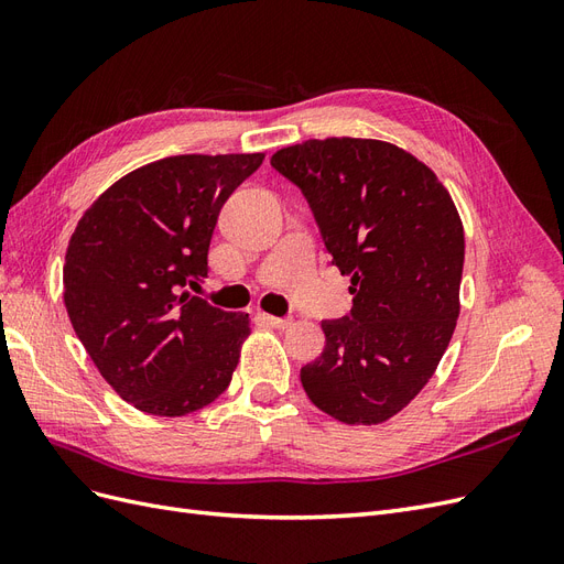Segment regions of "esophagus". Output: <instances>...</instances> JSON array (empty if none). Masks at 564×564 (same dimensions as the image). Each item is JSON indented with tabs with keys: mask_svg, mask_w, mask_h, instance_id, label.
<instances>
[{
	"mask_svg": "<svg viewBox=\"0 0 564 564\" xmlns=\"http://www.w3.org/2000/svg\"><path fill=\"white\" fill-rule=\"evenodd\" d=\"M261 319L272 329H289L294 324L292 317H275V315H261Z\"/></svg>",
	"mask_w": 564,
	"mask_h": 564,
	"instance_id": "obj_1",
	"label": "esophagus"
}]
</instances>
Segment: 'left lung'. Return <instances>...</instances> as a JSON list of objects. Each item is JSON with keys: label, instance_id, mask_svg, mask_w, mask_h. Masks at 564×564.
Here are the masks:
<instances>
[{"label": "left lung", "instance_id": "8db88e82", "mask_svg": "<svg viewBox=\"0 0 564 564\" xmlns=\"http://www.w3.org/2000/svg\"><path fill=\"white\" fill-rule=\"evenodd\" d=\"M308 199L322 242L350 275L352 308L324 319L327 344L301 369L322 412L371 425L435 373L458 317L464 226L429 166L371 139H311L270 158Z\"/></svg>", "mask_w": 564, "mask_h": 564}]
</instances>
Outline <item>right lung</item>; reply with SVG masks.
Segmentation results:
<instances>
[{"label": "right lung", "instance_id": "add662e5", "mask_svg": "<svg viewBox=\"0 0 564 564\" xmlns=\"http://www.w3.org/2000/svg\"><path fill=\"white\" fill-rule=\"evenodd\" d=\"M263 155H176L119 178L79 218L63 265L77 338L124 402L185 416L230 386L249 315L187 289L207 278L226 199Z\"/></svg>", "mask_w": 564, "mask_h": 564}]
</instances>
